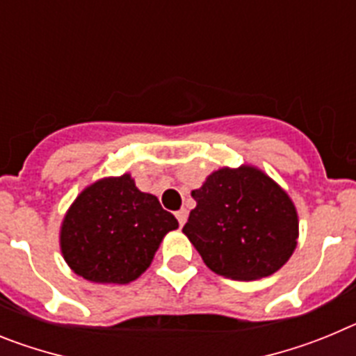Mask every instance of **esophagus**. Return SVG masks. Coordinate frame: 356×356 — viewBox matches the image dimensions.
Here are the masks:
<instances>
[{
  "mask_svg": "<svg viewBox=\"0 0 356 356\" xmlns=\"http://www.w3.org/2000/svg\"><path fill=\"white\" fill-rule=\"evenodd\" d=\"M187 216H188V212L185 209H181V210H178V212H176V219H178L180 226L185 225V221H187Z\"/></svg>",
  "mask_w": 356,
  "mask_h": 356,
  "instance_id": "obj_1",
  "label": "esophagus"
}]
</instances>
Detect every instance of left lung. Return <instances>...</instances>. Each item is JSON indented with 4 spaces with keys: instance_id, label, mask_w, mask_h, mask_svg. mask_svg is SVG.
Returning <instances> with one entry per match:
<instances>
[{
    "instance_id": "1",
    "label": "left lung",
    "mask_w": 356,
    "mask_h": 356,
    "mask_svg": "<svg viewBox=\"0 0 356 356\" xmlns=\"http://www.w3.org/2000/svg\"><path fill=\"white\" fill-rule=\"evenodd\" d=\"M193 197L196 209L184 234L213 273L257 280L291 259L298 213L291 197L262 171L248 165L219 169Z\"/></svg>"
}]
</instances>
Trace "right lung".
<instances>
[{
	"mask_svg": "<svg viewBox=\"0 0 356 356\" xmlns=\"http://www.w3.org/2000/svg\"><path fill=\"white\" fill-rule=\"evenodd\" d=\"M176 228V217L122 175L96 181L76 197L60 246L69 267L85 280L128 284L146 271L163 235Z\"/></svg>",
	"mask_w": 356,
	"mask_h": 356,
	"instance_id": "1",
	"label": "right lung"
}]
</instances>
